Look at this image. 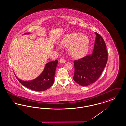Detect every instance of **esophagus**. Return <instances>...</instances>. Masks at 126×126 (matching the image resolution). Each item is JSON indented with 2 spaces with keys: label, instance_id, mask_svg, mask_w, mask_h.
Listing matches in <instances>:
<instances>
[{
  "label": "esophagus",
  "instance_id": "obj_1",
  "mask_svg": "<svg viewBox=\"0 0 126 126\" xmlns=\"http://www.w3.org/2000/svg\"><path fill=\"white\" fill-rule=\"evenodd\" d=\"M60 62L61 63H64L66 62V60H65V59L64 58H61L60 59Z\"/></svg>",
  "mask_w": 126,
  "mask_h": 126
}]
</instances>
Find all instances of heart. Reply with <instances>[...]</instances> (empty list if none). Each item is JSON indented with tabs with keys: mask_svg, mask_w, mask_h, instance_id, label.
Masks as SVG:
<instances>
[{
	"mask_svg": "<svg viewBox=\"0 0 126 126\" xmlns=\"http://www.w3.org/2000/svg\"><path fill=\"white\" fill-rule=\"evenodd\" d=\"M59 43L64 47H69V52L76 58H80L87 53L89 40L86 35L78 32H72L63 37Z\"/></svg>",
	"mask_w": 126,
	"mask_h": 126,
	"instance_id": "obj_1",
	"label": "heart"
}]
</instances>
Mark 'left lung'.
Returning a JSON list of instances; mask_svg holds the SVG:
<instances>
[{
    "label": "left lung",
    "mask_w": 126,
    "mask_h": 126,
    "mask_svg": "<svg viewBox=\"0 0 126 126\" xmlns=\"http://www.w3.org/2000/svg\"><path fill=\"white\" fill-rule=\"evenodd\" d=\"M96 39L92 54L74 60V80L83 86L96 82L100 78L108 60L106 46L102 37L95 32Z\"/></svg>",
    "instance_id": "8db88e82"
}]
</instances>
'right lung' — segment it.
Returning <instances> with one entry per match:
<instances>
[{"instance_id": "1", "label": "right lung", "mask_w": 126, "mask_h": 126, "mask_svg": "<svg viewBox=\"0 0 126 126\" xmlns=\"http://www.w3.org/2000/svg\"><path fill=\"white\" fill-rule=\"evenodd\" d=\"M30 33H25L28 34ZM58 60L50 61L46 64L42 73L36 79L30 81H24L19 79V82L27 88L36 91H43L50 87L53 84L56 68Z\"/></svg>"}]
</instances>
